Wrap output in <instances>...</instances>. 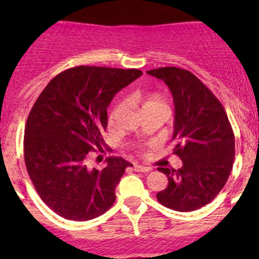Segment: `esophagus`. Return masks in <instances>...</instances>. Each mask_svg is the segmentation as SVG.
Wrapping results in <instances>:
<instances>
[{
	"label": "esophagus",
	"mask_w": 259,
	"mask_h": 259,
	"mask_svg": "<svg viewBox=\"0 0 259 259\" xmlns=\"http://www.w3.org/2000/svg\"><path fill=\"white\" fill-rule=\"evenodd\" d=\"M134 170L140 171V172H149L152 168H150V167H146V166H141V164H139V163H134Z\"/></svg>",
	"instance_id": "1"
}]
</instances>
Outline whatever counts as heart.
Returning <instances> with one entry per match:
<instances>
[{
    "mask_svg": "<svg viewBox=\"0 0 259 259\" xmlns=\"http://www.w3.org/2000/svg\"><path fill=\"white\" fill-rule=\"evenodd\" d=\"M153 104H163V102H162L158 97H149V98H146L145 101H144V106H146V105H153ZM119 107H120V105L118 104L113 110H111V113H110V118H115L116 114H118V111H119Z\"/></svg>",
    "mask_w": 259,
    "mask_h": 259,
    "instance_id": "heart-1",
    "label": "heart"
}]
</instances>
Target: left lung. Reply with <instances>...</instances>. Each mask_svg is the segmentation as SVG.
Returning <instances> with one entry per match:
<instances>
[{"mask_svg": "<svg viewBox=\"0 0 259 259\" xmlns=\"http://www.w3.org/2000/svg\"><path fill=\"white\" fill-rule=\"evenodd\" d=\"M163 80L175 105L174 154L179 155V170L158 167L168 185L157 200L176 211H193L211 202L224 184L235 159V136L219 100L191 71L159 67L146 71Z\"/></svg>", "mask_w": 259, "mask_h": 259, "instance_id": "left-lung-1", "label": "left lung"}]
</instances>
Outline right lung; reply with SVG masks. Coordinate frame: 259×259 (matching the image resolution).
<instances>
[{"mask_svg": "<svg viewBox=\"0 0 259 259\" xmlns=\"http://www.w3.org/2000/svg\"><path fill=\"white\" fill-rule=\"evenodd\" d=\"M141 75L136 68H68L50 80L32 106L24 162L41 200L62 218L89 221L115 202V187L132 164L109 157L97 170L88 166V154L102 149L107 106L115 93Z\"/></svg>", "mask_w": 259, "mask_h": 259, "instance_id": "1", "label": "right lung"}]
</instances>
